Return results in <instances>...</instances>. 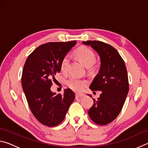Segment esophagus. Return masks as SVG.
<instances>
[{
    "label": "esophagus",
    "instance_id": "34e87169",
    "mask_svg": "<svg viewBox=\"0 0 148 148\" xmlns=\"http://www.w3.org/2000/svg\"><path fill=\"white\" fill-rule=\"evenodd\" d=\"M85 95L84 94H79V93H76V99H79V98H82L84 97Z\"/></svg>",
    "mask_w": 148,
    "mask_h": 148
}]
</instances>
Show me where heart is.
I'll return each mask as SVG.
<instances>
[{
  "label": "heart",
  "instance_id": "heart-1",
  "mask_svg": "<svg viewBox=\"0 0 148 148\" xmlns=\"http://www.w3.org/2000/svg\"><path fill=\"white\" fill-rule=\"evenodd\" d=\"M76 55L79 61L82 62L87 68H91L96 62V56L91 49L86 47H81L76 49ZM70 63V57L65 56L61 62V71L65 73L68 71ZM66 84L70 88L75 91H82L86 85V81L77 78L76 77H71L66 81Z\"/></svg>",
  "mask_w": 148,
  "mask_h": 148
}]
</instances>
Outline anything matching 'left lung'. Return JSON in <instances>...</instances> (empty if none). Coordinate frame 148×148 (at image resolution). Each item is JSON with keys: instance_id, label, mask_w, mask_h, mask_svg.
Listing matches in <instances>:
<instances>
[{"instance_id": "1", "label": "left lung", "mask_w": 148, "mask_h": 148, "mask_svg": "<svg viewBox=\"0 0 148 148\" xmlns=\"http://www.w3.org/2000/svg\"><path fill=\"white\" fill-rule=\"evenodd\" d=\"M97 52L101 59L98 74L90 85L91 91H101L99 98L93 99L89 116L97 125L110 123L118 116L129 92L127 71L118 51L109 44L100 41L82 42ZM92 97L91 95H88Z\"/></svg>"}]
</instances>
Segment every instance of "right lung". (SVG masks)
Segmentation results:
<instances>
[{"label": "right lung", "mask_w": 148, "mask_h": 148, "mask_svg": "<svg viewBox=\"0 0 148 148\" xmlns=\"http://www.w3.org/2000/svg\"><path fill=\"white\" fill-rule=\"evenodd\" d=\"M76 41L49 42L41 45L29 55L22 73V88L32 114L46 126L55 127L63 121L75 99L71 89L64 93L51 91L52 80L61 71V62Z\"/></svg>", "instance_id": "obj_1"}]
</instances>
